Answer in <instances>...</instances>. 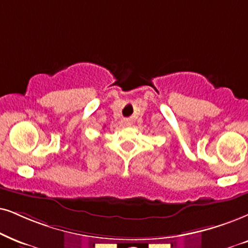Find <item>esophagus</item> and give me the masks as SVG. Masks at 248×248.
Wrapping results in <instances>:
<instances>
[{"label": "esophagus", "mask_w": 248, "mask_h": 248, "mask_svg": "<svg viewBox=\"0 0 248 248\" xmlns=\"http://www.w3.org/2000/svg\"><path fill=\"white\" fill-rule=\"evenodd\" d=\"M124 124H126V126L128 127L133 126V120H131V119H126V120H124Z\"/></svg>", "instance_id": "obj_1"}]
</instances>
